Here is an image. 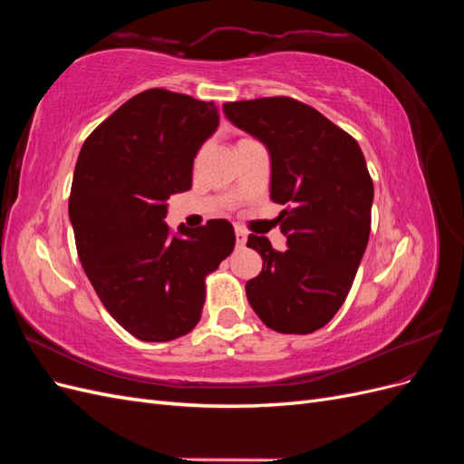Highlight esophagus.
Wrapping results in <instances>:
<instances>
[{
  "instance_id": "obj_1",
  "label": "esophagus",
  "mask_w": 464,
  "mask_h": 464,
  "mask_svg": "<svg viewBox=\"0 0 464 464\" xmlns=\"http://www.w3.org/2000/svg\"><path fill=\"white\" fill-rule=\"evenodd\" d=\"M247 242V232L242 227H236V244L237 247H244Z\"/></svg>"
}]
</instances>
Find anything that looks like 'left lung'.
<instances>
[{"label":"left lung","mask_w":464,"mask_h":464,"mask_svg":"<svg viewBox=\"0 0 464 464\" xmlns=\"http://www.w3.org/2000/svg\"><path fill=\"white\" fill-rule=\"evenodd\" d=\"M227 118L271 154V199L286 205V249L249 234L263 271L247 280V302L266 327L314 333L344 304L372 228L373 181L354 137L288 96L227 102Z\"/></svg>","instance_id":"8db88e82"}]
</instances>
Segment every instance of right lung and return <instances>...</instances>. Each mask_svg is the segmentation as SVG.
Instances as JSON below:
<instances>
[{
    "label": "right lung",
    "instance_id": "obj_1",
    "mask_svg": "<svg viewBox=\"0 0 464 464\" xmlns=\"http://www.w3.org/2000/svg\"><path fill=\"white\" fill-rule=\"evenodd\" d=\"M218 128L213 102L149 89L121 104L82 143L69 220L94 292L145 343L188 334L201 317L205 276L236 244L228 220L172 234V193L191 189L193 159Z\"/></svg>",
    "mask_w": 464,
    "mask_h": 464
}]
</instances>
